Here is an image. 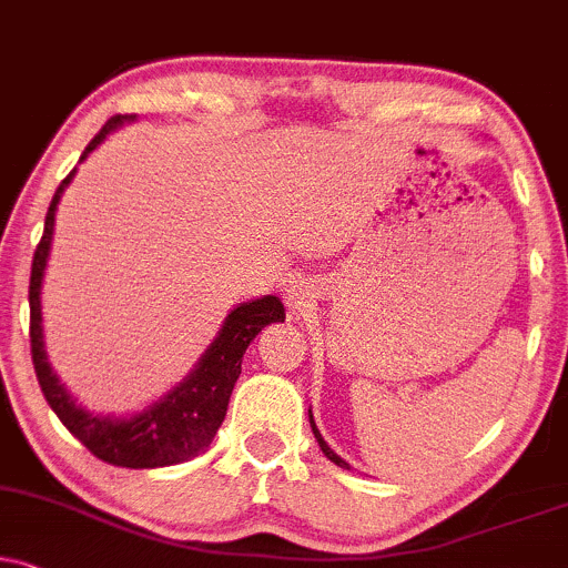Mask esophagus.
Instances as JSON below:
<instances>
[{
    "label": "esophagus",
    "instance_id": "1",
    "mask_svg": "<svg viewBox=\"0 0 568 568\" xmlns=\"http://www.w3.org/2000/svg\"><path fill=\"white\" fill-rule=\"evenodd\" d=\"M307 292L303 286H290V292H286V303H290L292 311H305L307 307Z\"/></svg>",
    "mask_w": 568,
    "mask_h": 568
}]
</instances>
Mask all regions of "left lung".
Here are the masks:
<instances>
[{"mask_svg": "<svg viewBox=\"0 0 568 568\" xmlns=\"http://www.w3.org/2000/svg\"><path fill=\"white\" fill-rule=\"evenodd\" d=\"M307 418H311V429H313V437H316V443H318V447H321V450H324V455H326V458H328V460H332V464H337L339 468H349V464H347V460H345V458H339V455H337V453H334V450H332V447H328V445H326V439H324V437H321V432H318V426H316V422H313V413H311V410H307Z\"/></svg>", "mask_w": 568, "mask_h": 568, "instance_id": "8db88e82", "label": "left lung"}]
</instances>
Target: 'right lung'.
Here are the masks:
<instances>
[{
  "label": "right lung",
  "instance_id": "right-lung-1",
  "mask_svg": "<svg viewBox=\"0 0 568 568\" xmlns=\"http://www.w3.org/2000/svg\"><path fill=\"white\" fill-rule=\"evenodd\" d=\"M136 115H115L102 125V131L91 139L79 163L94 152L108 134H113L118 125L134 121ZM75 176V168L68 173L65 181L58 186L52 202H49L44 219V236H41L31 265V286H28V305H31V355L37 379L44 392L49 408L58 413L65 429L73 434L91 455L104 464L123 468H160L184 464L197 458L207 445L213 443L215 432L226 418L229 397L236 379L242 374V358L250 342L257 337L268 324L284 321V305L276 295H263L250 303H240L229 313L223 326L210 342L202 358L194 368L171 387L163 397L146 405L144 410L131 416H102L91 413L75 400L52 371L47 358L44 324H41V284H44L49 250L54 236V213L70 181Z\"/></svg>",
  "mask_w": 568,
  "mask_h": 568
}]
</instances>
